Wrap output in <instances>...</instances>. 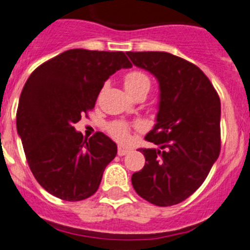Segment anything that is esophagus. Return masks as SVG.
<instances>
[{"label": "esophagus", "mask_w": 250, "mask_h": 250, "mask_svg": "<svg viewBox=\"0 0 250 250\" xmlns=\"http://www.w3.org/2000/svg\"><path fill=\"white\" fill-rule=\"evenodd\" d=\"M128 152H129L128 148L122 147V146H119V147H118V155H119V156H125V155H127Z\"/></svg>", "instance_id": "34e87169"}]
</instances>
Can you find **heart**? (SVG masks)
<instances>
[{"label":"heart","mask_w":250,"mask_h":250,"mask_svg":"<svg viewBox=\"0 0 250 250\" xmlns=\"http://www.w3.org/2000/svg\"><path fill=\"white\" fill-rule=\"evenodd\" d=\"M123 85L125 91L129 95L138 93V91H148L151 81L146 73L141 71H132L123 77ZM109 133L119 142H125L128 140L129 127L125 122H114L109 127Z\"/></svg>","instance_id":"heart-1"}]
</instances>
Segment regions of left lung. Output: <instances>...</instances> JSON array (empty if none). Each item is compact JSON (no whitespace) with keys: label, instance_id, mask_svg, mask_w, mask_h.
Segmentation results:
<instances>
[{"label":"left lung","instance_id":"obj_1","mask_svg":"<svg viewBox=\"0 0 250 250\" xmlns=\"http://www.w3.org/2000/svg\"><path fill=\"white\" fill-rule=\"evenodd\" d=\"M132 63L159 83V110L146 140L159 148H141L146 164L132 186L156 206L187 200L205 182L220 154V98L207 76L167 52H127Z\"/></svg>","mask_w":250,"mask_h":250}]
</instances>
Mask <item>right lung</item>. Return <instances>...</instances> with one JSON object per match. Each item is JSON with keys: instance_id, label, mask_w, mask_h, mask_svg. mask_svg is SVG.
<instances>
[{"instance_id": "1", "label": "right lung", "mask_w": 250, "mask_h": 250, "mask_svg": "<svg viewBox=\"0 0 250 250\" xmlns=\"http://www.w3.org/2000/svg\"><path fill=\"white\" fill-rule=\"evenodd\" d=\"M131 67L123 52L70 49L29 76L16 127L31 173L50 194L81 201L98 190L117 145L102 132L83 138L73 125L95 106L106 80Z\"/></svg>"}]
</instances>
